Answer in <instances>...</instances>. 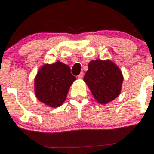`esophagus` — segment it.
Masks as SVG:
<instances>
[{"label":"esophagus","instance_id":"esophagus-1","mask_svg":"<svg viewBox=\"0 0 154 154\" xmlns=\"http://www.w3.org/2000/svg\"><path fill=\"white\" fill-rule=\"evenodd\" d=\"M83 75H84L83 72H82L80 74H79L78 76H77V77H78L79 79H82V77H83Z\"/></svg>","mask_w":154,"mask_h":154}]
</instances>
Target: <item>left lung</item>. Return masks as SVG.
I'll use <instances>...</instances> for the list:
<instances>
[{
	"label": "left lung",
	"mask_w": 154,
	"mask_h": 154,
	"mask_svg": "<svg viewBox=\"0 0 154 154\" xmlns=\"http://www.w3.org/2000/svg\"><path fill=\"white\" fill-rule=\"evenodd\" d=\"M84 81L99 104H105L119 96L123 74L116 63L109 60H91Z\"/></svg>",
	"instance_id": "1"
}]
</instances>
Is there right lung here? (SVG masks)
<instances>
[{
	"label": "right lung",
	"instance_id": "add662e5",
	"mask_svg": "<svg viewBox=\"0 0 154 154\" xmlns=\"http://www.w3.org/2000/svg\"><path fill=\"white\" fill-rule=\"evenodd\" d=\"M75 80L68 65L60 61L45 64L35 77V94L49 107H59L66 100L69 88Z\"/></svg>",
	"mask_w": 154,
	"mask_h": 154
}]
</instances>
